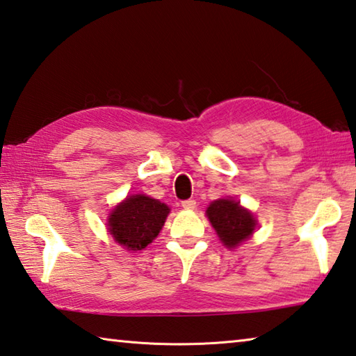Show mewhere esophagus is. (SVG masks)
<instances>
[{
  "mask_svg": "<svg viewBox=\"0 0 356 356\" xmlns=\"http://www.w3.org/2000/svg\"><path fill=\"white\" fill-rule=\"evenodd\" d=\"M181 207L184 209H194L197 207V202L194 200V198H189V200H183L181 202Z\"/></svg>",
  "mask_w": 356,
  "mask_h": 356,
  "instance_id": "1",
  "label": "esophagus"
}]
</instances>
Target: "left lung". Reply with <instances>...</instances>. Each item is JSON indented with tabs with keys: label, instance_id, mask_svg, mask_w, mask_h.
<instances>
[{
	"label": "left lung",
	"instance_id": "1",
	"mask_svg": "<svg viewBox=\"0 0 356 356\" xmlns=\"http://www.w3.org/2000/svg\"><path fill=\"white\" fill-rule=\"evenodd\" d=\"M211 225L219 234L223 245L233 248L248 236H252L257 220L253 219L250 211L241 207L238 202L222 198L209 204L207 211Z\"/></svg>",
	"mask_w": 356,
	"mask_h": 356
}]
</instances>
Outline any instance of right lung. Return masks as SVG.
<instances>
[{"label":"right lung","mask_w":356,"mask_h":356,"mask_svg":"<svg viewBox=\"0 0 356 356\" xmlns=\"http://www.w3.org/2000/svg\"><path fill=\"white\" fill-rule=\"evenodd\" d=\"M168 207L145 195H133L112 211L109 233L128 250H142L159 234Z\"/></svg>","instance_id":"1"}]
</instances>
